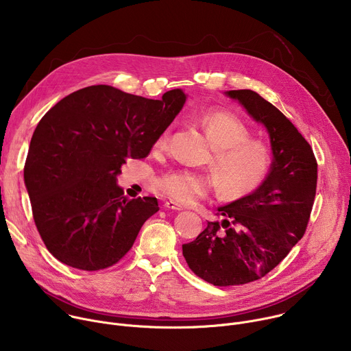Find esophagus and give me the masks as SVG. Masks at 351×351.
I'll return each mask as SVG.
<instances>
[{
    "mask_svg": "<svg viewBox=\"0 0 351 351\" xmlns=\"http://www.w3.org/2000/svg\"><path fill=\"white\" fill-rule=\"evenodd\" d=\"M164 207L168 208V210H175V211L183 210V207H182L180 204H178L176 202H172V199H169V202H165V203H164Z\"/></svg>",
    "mask_w": 351,
    "mask_h": 351,
    "instance_id": "1",
    "label": "esophagus"
}]
</instances>
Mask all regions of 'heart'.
<instances>
[{
    "mask_svg": "<svg viewBox=\"0 0 351 351\" xmlns=\"http://www.w3.org/2000/svg\"><path fill=\"white\" fill-rule=\"evenodd\" d=\"M197 122L214 145L210 164L219 194L228 199H237L254 191L271 169V147L252 138L250 126L230 111H207L197 117ZM168 141L169 132L165 130L157 144L164 148ZM215 179L208 173L176 168L158 176L154 184L160 193L175 202L191 204L214 190Z\"/></svg>",
    "mask_w": 351,
    "mask_h": 351,
    "instance_id": "obj_1",
    "label": "heart"
}]
</instances>
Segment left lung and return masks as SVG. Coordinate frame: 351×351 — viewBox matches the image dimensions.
Instances as JSON below:
<instances>
[{
    "instance_id": "left-lung-1",
    "label": "left lung",
    "mask_w": 351,
    "mask_h": 351,
    "mask_svg": "<svg viewBox=\"0 0 351 351\" xmlns=\"http://www.w3.org/2000/svg\"><path fill=\"white\" fill-rule=\"evenodd\" d=\"M269 132L274 161L252 194L218 208L223 219L208 222L182 245L189 268L214 286L254 282L271 272L306 233L314 206L318 164L308 141L253 90H230Z\"/></svg>"
}]
</instances>
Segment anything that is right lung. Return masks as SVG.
<instances>
[{
    "instance_id": "add662e5",
    "label": "right lung",
    "mask_w": 351,
    "mask_h": 351,
    "mask_svg": "<svg viewBox=\"0 0 351 351\" xmlns=\"http://www.w3.org/2000/svg\"><path fill=\"white\" fill-rule=\"evenodd\" d=\"M186 101L182 88L149 99L98 84L57 103L38 122L25 162L36 228L57 260L82 271L119 263L156 197L128 198L117 176L145 158Z\"/></svg>"
}]
</instances>
